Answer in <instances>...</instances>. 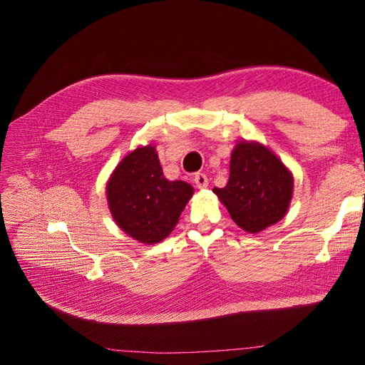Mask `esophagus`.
Instances as JSON below:
<instances>
[{"label": "esophagus", "mask_w": 365, "mask_h": 365, "mask_svg": "<svg viewBox=\"0 0 365 365\" xmlns=\"http://www.w3.org/2000/svg\"><path fill=\"white\" fill-rule=\"evenodd\" d=\"M193 181H195L197 189H205V187L208 185V178H207L205 173H200V172L195 173Z\"/></svg>", "instance_id": "34e87169"}]
</instances>
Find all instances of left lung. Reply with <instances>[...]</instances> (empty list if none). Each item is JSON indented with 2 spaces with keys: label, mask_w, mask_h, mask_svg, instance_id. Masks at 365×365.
<instances>
[{
  "label": "left lung",
  "mask_w": 365,
  "mask_h": 365,
  "mask_svg": "<svg viewBox=\"0 0 365 365\" xmlns=\"http://www.w3.org/2000/svg\"><path fill=\"white\" fill-rule=\"evenodd\" d=\"M213 192L242 230L259 233L288 212L294 178L268 148L257 141H239L231 152L227 185Z\"/></svg>",
  "instance_id": "obj_1"
}]
</instances>
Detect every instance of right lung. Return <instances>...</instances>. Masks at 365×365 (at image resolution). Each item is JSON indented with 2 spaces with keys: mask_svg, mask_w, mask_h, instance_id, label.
I'll return each mask as SVG.
<instances>
[{
  "mask_svg": "<svg viewBox=\"0 0 365 365\" xmlns=\"http://www.w3.org/2000/svg\"><path fill=\"white\" fill-rule=\"evenodd\" d=\"M193 195L184 181L164 178L152 145L137 148L118 163L106 184V200L115 224L141 244L168 237Z\"/></svg>",
  "mask_w": 365,
  "mask_h": 365,
  "instance_id": "1",
  "label": "right lung"
}]
</instances>
